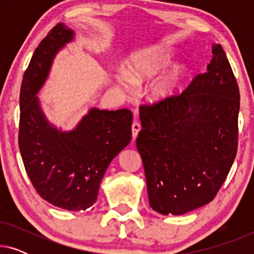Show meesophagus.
I'll list each match as a JSON object with an SVG mask.
<instances>
[{"mask_svg": "<svg viewBox=\"0 0 254 254\" xmlns=\"http://www.w3.org/2000/svg\"><path fill=\"white\" fill-rule=\"evenodd\" d=\"M140 130H141L140 123H137V121H134L133 125H131V134H133L134 140L137 137V135H138V133H140Z\"/></svg>", "mask_w": 254, "mask_h": 254, "instance_id": "esophagus-1", "label": "esophagus"}]
</instances>
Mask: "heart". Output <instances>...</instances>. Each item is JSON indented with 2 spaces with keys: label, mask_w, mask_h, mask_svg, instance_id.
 <instances>
[{
  "label": "heart",
  "mask_w": 254,
  "mask_h": 254,
  "mask_svg": "<svg viewBox=\"0 0 254 254\" xmlns=\"http://www.w3.org/2000/svg\"><path fill=\"white\" fill-rule=\"evenodd\" d=\"M170 62L169 53L159 46L144 48L135 55L129 68L121 67L117 75L118 84L125 92L131 93L137 84L154 78ZM184 77V69L177 67L168 74L159 76L148 88V97L152 103L169 100L178 91V86Z\"/></svg>",
  "instance_id": "1"
}]
</instances>
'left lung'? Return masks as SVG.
Masks as SVG:
<instances>
[{
  "label": "left lung",
  "mask_w": 254,
  "mask_h": 254,
  "mask_svg": "<svg viewBox=\"0 0 254 254\" xmlns=\"http://www.w3.org/2000/svg\"><path fill=\"white\" fill-rule=\"evenodd\" d=\"M210 64L185 91L140 107L136 138L150 207L183 215L214 199L237 154L239 89L227 55L213 44Z\"/></svg>",
  "instance_id": "1"
}]
</instances>
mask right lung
<instances>
[{
  "mask_svg": "<svg viewBox=\"0 0 254 254\" xmlns=\"http://www.w3.org/2000/svg\"><path fill=\"white\" fill-rule=\"evenodd\" d=\"M74 37V31L59 23L34 51L20 86L18 144L37 193L54 206L77 211L96 202L110 163L129 144L133 114L91 107L69 131L48 121L37 95L59 51Z\"/></svg>",
  "mask_w": 254,
  "mask_h": 254,
  "instance_id": "1",
  "label": "right lung"
}]
</instances>
